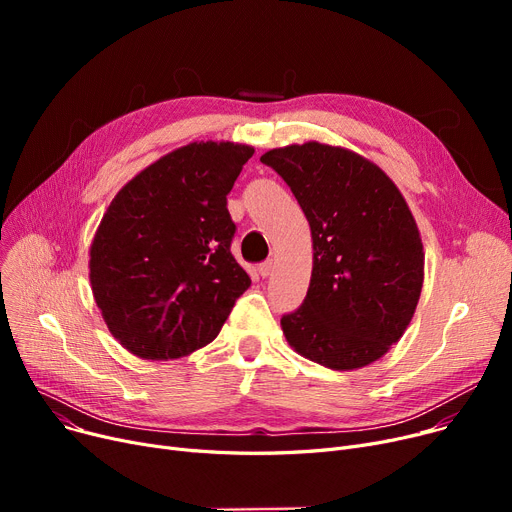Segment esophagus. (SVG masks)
Here are the masks:
<instances>
[{
  "instance_id": "obj_1",
  "label": "esophagus",
  "mask_w": 512,
  "mask_h": 512,
  "mask_svg": "<svg viewBox=\"0 0 512 512\" xmlns=\"http://www.w3.org/2000/svg\"><path fill=\"white\" fill-rule=\"evenodd\" d=\"M272 272H274V261H263V263L259 265V274H261L263 278H270Z\"/></svg>"
}]
</instances>
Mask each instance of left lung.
<instances>
[{
  "instance_id": "obj_1",
  "label": "left lung",
  "mask_w": 512,
  "mask_h": 512,
  "mask_svg": "<svg viewBox=\"0 0 512 512\" xmlns=\"http://www.w3.org/2000/svg\"><path fill=\"white\" fill-rule=\"evenodd\" d=\"M297 197L313 238L303 305L282 317L301 357L336 371L384 357L423 288V242L398 186L363 155L317 141L261 155Z\"/></svg>"
}]
</instances>
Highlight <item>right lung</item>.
Segmentation results:
<instances>
[{"instance_id":"right-lung-1","label":"right lung","mask_w":512,"mask_h":512,"mask_svg":"<svg viewBox=\"0 0 512 512\" xmlns=\"http://www.w3.org/2000/svg\"><path fill=\"white\" fill-rule=\"evenodd\" d=\"M255 153L195 141L126 182L89 251L95 303L112 336L147 361L180 359L220 334L251 278L230 253L226 197Z\"/></svg>"}]
</instances>
